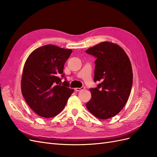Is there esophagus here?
<instances>
[{
  "label": "esophagus",
  "mask_w": 157,
  "mask_h": 157,
  "mask_svg": "<svg viewBox=\"0 0 157 157\" xmlns=\"http://www.w3.org/2000/svg\"><path fill=\"white\" fill-rule=\"evenodd\" d=\"M85 89V87H77V88H75V91H81V90H84Z\"/></svg>",
  "instance_id": "1"
}]
</instances>
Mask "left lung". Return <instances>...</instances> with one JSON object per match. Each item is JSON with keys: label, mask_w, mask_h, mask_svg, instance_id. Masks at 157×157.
<instances>
[{"label": "left lung", "mask_w": 157, "mask_h": 157, "mask_svg": "<svg viewBox=\"0 0 157 157\" xmlns=\"http://www.w3.org/2000/svg\"><path fill=\"white\" fill-rule=\"evenodd\" d=\"M86 52L94 56V82H101L90 88L91 98L86 107L96 117L107 119L119 113L129 97L132 71L128 56L117 44L101 42Z\"/></svg>", "instance_id": "1"}]
</instances>
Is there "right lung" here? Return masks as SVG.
Returning a JSON list of instances; mask_svg holds the SVG:
<instances>
[{
    "label": "right lung",
    "instance_id": "obj_1",
    "mask_svg": "<svg viewBox=\"0 0 157 157\" xmlns=\"http://www.w3.org/2000/svg\"><path fill=\"white\" fill-rule=\"evenodd\" d=\"M71 52L70 49L46 45L36 49L26 59L22 94L31 109L42 117H53L60 113L74 92L66 78L61 82L65 76L64 63Z\"/></svg>",
    "mask_w": 157,
    "mask_h": 157
}]
</instances>
